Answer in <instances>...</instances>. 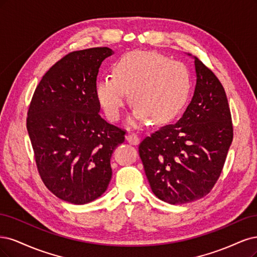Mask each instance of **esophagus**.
Instances as JSON below:
<instances>
[{
  "label": "esophagus",
  "mask_w": 257,
  "mask_h": 257,
  "mask_svg": "<svg viewBox=\"0 0 257 257\" xmlns=\"http://www.w3.org/2000/svg\"><path fill=\"white\" fill-rule=\"evenodd\" d=\"M126 140L132 145H138L140 143V138L137 134H130L126 137Z\"/></svg>",
  "instance_id": "34e87169"
}]
</instances>
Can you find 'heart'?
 <instances>
[{"label": "heart", "mask_w": 257, "mask_h": 257, "mask_svg": "<svg viewBox=\"0 0 257 257\" xmlns=\"http://www.w3.org/2000/svg\"><path fill=\"white\" fill-rule=\"evenodd\" d=\"M190 76L183 64L151 51H134L114 64L112 77L98 82L96 94L105 115L117 121L129 94L137 118L156 122L175 117L189 97Z\"/></svg>", "instance_id": "obj_1"}]
</instances>
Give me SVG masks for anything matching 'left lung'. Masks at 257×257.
<instances>
[{
	"label": "left lung",
	"mask_w": 257,
	"mask_h": 257,
	"mask_svg": "<svg viewBox=\"0 0 257 257\" xmlns=\"http://www.w3.org/2000/svg\"><path fill=\"white\" fill-rule=\"evenodd\" d=\"M196 85L183 117L146 137L139 155L153 192L180 205L200 200L218 181L234 137L225 90L195 57Z\"/></svg>",
	"instance_id": "1"
}]
</instances>
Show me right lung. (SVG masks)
<instances>
[{"label":"right lung","instance_id":"right-lung-1","mask_svg":"<svg viewBox=\"0 0 257 257\" xmlns=\"http://www.w3.org/2000/svg\"><path fill=\"white\" fill-rule=\"evenodd\" d=\"M110 48L66 54L41 78L29 106L27 128L45 186L76 205L100 196L112 177L113 151L126 130L106 122L96 94L98 69Z\"/></svg>","mask_w":257,"mask_h":257}]
</instances>
